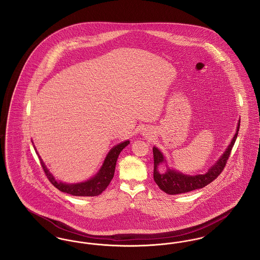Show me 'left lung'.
<instances>
[{"instance_id":"8db88e82","label":"left lung","mask_w":260,"mask_h":260,"mask_svg":"<svg viewBox=\"0 0 260 260\" xmlns=\"http://www.w3.org/2000/svg\"><path fill=\"white\" fill-rule=\"evenodd\" d=\"M240 122L241 121H239V123H238L237 133L233 137L230 145L228 146V148L226 149V151L220 157V159L210 168V170L208 171V173H206L205 174H198V175L190 176V175H185V174L178 173V172H174L169 168L166 173H159L158 166L161 162H165V159L162 157V154L159 151V149L154 147L153 148V156H154L153 176H154V180H155L156 184L159 186V188L165 193H167L169 195L187 193V192L200 189V188H203V187L210 184V182H212L220 173H222V171L227 164V160L230 157L231 151L235 144L236 138L238 136V132H239L240 124H241Z\"/></svg>"}]
</instances>
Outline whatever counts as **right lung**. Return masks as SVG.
Here are the masks:
<instances>
[{"label": "right lung", "instance_id": "obj_1", "mask_svg": "<svg viewBox=\"0 0 260 260\" xmlns=\"http://www.w3.org/2000/svg\"><path fill=\"white\" fill-rule=\"evenodd\" d=\"M129 141L126 140L118 144L117 146L113 147L111 151L108 153L105 161L103 162V166L101 167L99 173L92 177L91 179L87 180L83 183H77V184H64L61 182H56L54 177L50 174V172L47 170L45 164L41 160V165L46 173L47 177L49 178L50 183L57 188L59 191L73 195V196H80V197H94L100 195L111 182L112 178L115 173L116 162L119 157V154L121 151L128 145Z\"/></svg>", "mask_w": 260, "mask_h": 260}]
</instances>
